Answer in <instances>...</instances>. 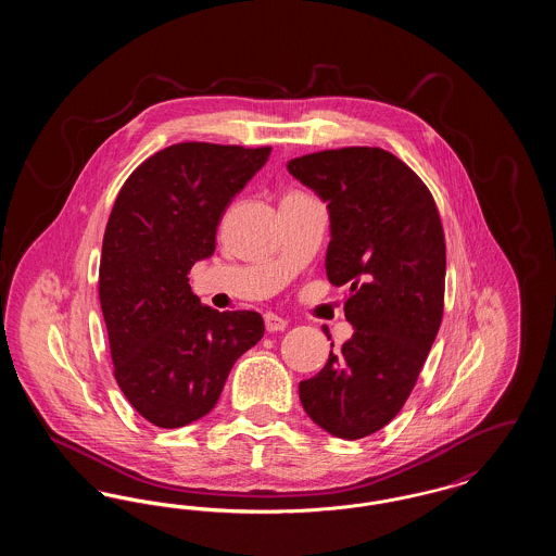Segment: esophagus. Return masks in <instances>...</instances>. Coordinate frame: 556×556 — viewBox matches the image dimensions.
Returning <instances> with one entry per match:
<instances>
[{"instance_id":"1","label":"esophagus","mask_w":556,"mask_h":556,"mask_svg":"<svg viewBox=\"0 0 556 556\" xmlns=\"http://www.w3.org/2000/svg\"><path fill=\"white\" fill-rule=\"evenodd\" d=\"M265 325L268 333H277V331H283L288 327V318L279 317L275 313H268V315H265Z\"/></svg>"}]
</instances>
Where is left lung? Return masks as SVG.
Masks as SVG:
<instances>
[{
  "label": "left lung",
  "mask_w": 556,
  "mask_h": 556,
  "mask_svg": "<svg viewBox=\"0 0 556 556\" xmlns=\"http://www.w3.org/2000/svg\"><path fill=\"white\" fill-rule=\"evenodd\" d=\"M288 170L327 202V279L350 288L344 313L354 327L320 372L300 381V400L331 435L361 440L400 413L442 325L440 212L419 175L381 148L323 150L290 160Z\"/></svg>",
  "instance_id": "8db88e82"
}]
</instances>
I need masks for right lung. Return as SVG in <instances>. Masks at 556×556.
Returning a JSON list of instances; mask_svg holds the SVG:
<instances>
[{"label":"right lung","instance_id":"add662e5","mask_svg":"<svg viewBox=\"0 0 556 556\" xmlns=\"http://www.w3.org/2000/svg\"><path fill=\"white\" fill-rule=\"evenodd\" d=\"M268 154L270 146L175 143L143 160L116 195L100 304L116 383L156 427L208 415L236 361L265 336L254 311L202 306L187 275L214 252L223 212Z\"/></svg>","mask_w":556,"mask_h":556}]
</instances>
